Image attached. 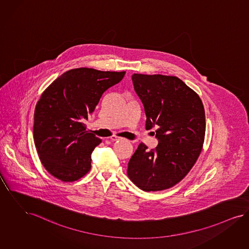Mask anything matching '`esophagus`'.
Here are the masks:
<instances>
[{
  "instance_id": "obj_1",
  "label": "esophagus",
  "mask_w": 249,
  "mask_h": 249,
  "mask_svg": "<svg viewBox=\"0 0 249 249\" xmlns=\"http://www.w3.org/2000/svg\"><path fill=\"white\" fill-rule=\"evenodd\" d=\"M120 137H117V136H115V135H113V136H111V139L112 141H116V140H119L121 139Z\"/></svg>"
}]
</instances>
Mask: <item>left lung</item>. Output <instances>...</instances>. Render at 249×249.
<instances>
[{"instance_id":"1","label":"left lung","mask_w":249,"mask_h":249,"mask_svg":"<svg viewBox=\"0 0 249 249\" xmlns=\"http://www.w3.org/2000/svg\"><path fill=\"white\" fill-rule=\"evenodd\" d=\"M145 108L146 129L156 126L159 144L138 145L128 162L129 179L144 191H161L182 181L201 153L206 131L202 101L173 75L134 74Z\"/></svg>"}]
</instances>
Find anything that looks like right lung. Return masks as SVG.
Here are the masks:
<instances>
[{
	"instance_id": "1",
	"label": "right lung",
	"mask_w": 249,
	"mask_h": 249,
	"mask_svg": "<svg viewBox=\"0 0 249 249\" xmlns=\"http://www.w3.org/2000/svg\"><path fill=\"white\" fill-rule=\"evenodd\" d=\"M124 74V71L74 68L42 92L34 111L33 135L39 160L49 174L70 183L89 172L91 153L102 139L86 131L84 122L102 94Z\"/></svg>"
}]
</instances>
